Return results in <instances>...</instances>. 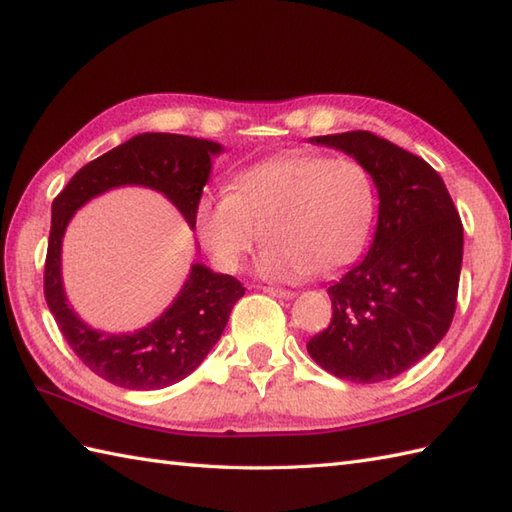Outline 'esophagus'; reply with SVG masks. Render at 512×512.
<instances>
[{
    "label": "esophagus",
    "instance_id": "1",
    "mask_svg": "<svg viewBox=\"0 0 512 512\" xmlns=\"http://www.w3.org/2000/svg\"><path fill=\"white\" fill-rule=\"evenodd\" d=\"M261 290H264L270 296H277V299H292V296H296V292L283 290V288H261Z\"/></svg>",
    "mask_w": 512,
    "mask_h": 512
}]
</instances>
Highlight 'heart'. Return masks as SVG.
Here are the masks:
<instances>
[{
    "mask_svg": "<svg viewBox=\"0 0 512 512\" xmlns=\"http://www.w3.org/2000/svg\"><path fill=\"white\" fill-rule=\"evenodd\" d=\"M375 218L373 178L358 161L285 152L233 178L231 194L198 200L194 224L216 266L235 272L266 248L257 270L270 281L329 277L360 255Z\"/></svg>",
    "mask_w": 512,
    "mask_h": 512,
    "instance_id": "1",
    "label": "heart"
}]
</instances>
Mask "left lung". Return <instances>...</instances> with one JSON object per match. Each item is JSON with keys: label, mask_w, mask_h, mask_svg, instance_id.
Instances as JSON below:
<instances>
[{"label": "left lung", "mask_w": 512, "mask_h": 512, "mask_svg": "<svg viewBox=\"0 0 512 512\" xmlns=\"http://www.w3.org/2000/svg\"><path fill=\"white\" fill-rule=\"evenodd\" d=\"M371 174L379 209L362 261L329 285L334 318L307 342L312 360L355 384L386 382L441 342L456 312L462 222L443 178L366 130L312 137Z\"/></svg>", "instance_id": "8db88e82"}]
</instances>
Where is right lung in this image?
<instances>
[{
  "label": "right lung",
  "mask_w": 512,
  "mask_h": 512,
  "mask_svg": "<svg viewBox=\"0 0 512 512\" xmlns=\"http://www.w3.org/2000/svg\"><path fill=\"white\" fill-rule=\"evenodd\" d=\"M216 141L172 133H144L87 163L52 202L45 259V301L67 344L95 375L128 390H161L181 382L207 358L229 323L242 283L205 264H192L172 305L146 327L109 334L82 320L63 285V237L74 213L115 187L139 185L163 194L196 229L194 211L209 176Z\"/></svg>",
  "instance_id": "1"
}]
</instances>
